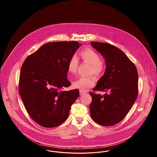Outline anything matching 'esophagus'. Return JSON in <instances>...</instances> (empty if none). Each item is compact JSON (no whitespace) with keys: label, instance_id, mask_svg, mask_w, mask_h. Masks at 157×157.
Returning <instances> with one entry per match:
<instances>
[{"label":"esophagus","instance_id":"obj_1","mask_svg":"<svg viewBox=\"0 0 157 157\" xmlns=\"http://www.w3.org/2000/svg\"><path fill=\"white\" fill-rule=\"evenodd\" d=\"M85 93V91H83V90H79L80 95H82L83 94H84Z\"/></svg>","mask_w":157,"mask_h":157}]
</instances>
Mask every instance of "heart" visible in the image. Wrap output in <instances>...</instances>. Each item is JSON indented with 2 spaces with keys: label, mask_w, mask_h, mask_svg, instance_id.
<instances>
[{
  "label": "heart",
  "mask_w": 157,
  "mask_h": 157,
  "mask_svg": "<svg viewBox=\"0 0 157 157\" xmlns=\"http://www.w3.org/2000/svg\"><path fill=\"white\" fill-rule=\"evenodd\" d=\"M80 55L82 60L90 65V74L94 76L100 75L104 69V65L99 55L94 50L87 48L82 51ZM79 65L78 58L76 55H73L69 60L67 70L71 74H75ZM95 85L94 81L89 77L81 76L73 83V86L79 90H85L92 87Z\"/></svg>",
  "instance_id": "1"
}]
</instances>
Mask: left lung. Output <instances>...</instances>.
<instances>
[{"label":"left lung","mask_w":157,"mask_h":157,"mask_svg":"<svg viewBox=\"0 0 157 157\" xmlns=\"http://www.w3.org/2000/svg\"><path fill=\"white\" fill-rule=\"evenodd\" d=\"M105 58L106 69L93 90L104 91V95L90 92V116L98 124L112 126L123 120L136 99L138 74L134 63L120 49L103 42H90Z\"/></svg>","instance_id":"1"}]
</instances>
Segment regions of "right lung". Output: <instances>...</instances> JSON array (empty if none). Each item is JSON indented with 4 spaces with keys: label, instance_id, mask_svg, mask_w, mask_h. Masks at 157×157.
<instances>
[{
    "label": "right lung",
    "instance_id": "add662e5",
    "mask_svg": "<svg viewBox=\"0 0 157 157\" xmlns=\"http://www.w3.org/2000/svg\"><path fill=\"white\" fill-rule=\"evenodd\" d=\"M81 45L76 41L49 42L28 56L21 67L19 93L30 118L45 128L58 127L79 97L78 89L63 91L69 60Z\"/></svg>",
    "mask_w": 157,
    "mask_h": 157
}]
</instances>
